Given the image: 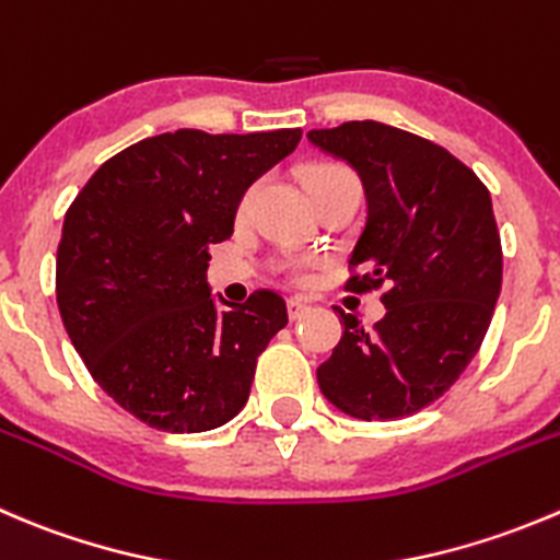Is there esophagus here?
I'll return each mask as SVG.
<instances>
[{
	"mask_svg": "<svg viewBox=\"0 0 560 560\" xmlns=\"http://www.w3.org/2000/svg\"><path fill=\"white\" fill-rule=\"evenodd\" d=\"M287 308H290V319H301L303 314L308 312V303L303 298H290L287 301Z\"/></svg>",
	"mask_w": 560,
	"mask_h": 560,
	"instance_id": "1",
	"label": "esophagus"
}]
</instances>
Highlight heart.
<instances>
[{
    "instance_id": "b5f03b06",
    "label": "heart",
    "mask_w": 560,
    "mask_h": 560,
    "mask_svg": "<svg viewBox=\"0 0 560 560\" xmlns=\"http://www.w3.org/2000/svg\"><path fill=\"white\" fill-rule=\"evenodd\" d=\"M330 175H347V170H345V166H334V164L314 166V170L308 172V180H306V183H312V180H319V177H330ZM248 199H252V194H248V197L243 199V208H246V205H248Z\"/></svg>"
}]
</instances>
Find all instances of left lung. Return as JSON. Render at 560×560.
I'll use <instances>...</instances> for the list:
<instances>
[{"label": "left lung", "mask_w": 560, "mask_h": 560, "mask_svg": "<svg viewBox=\"0 0 560 560\" xmlns=\"http://www.w3.org/2000/svg\"><path fill=\"white\" fill-rule=\"evenodd\" d=\"M306 136L355 170L366 197L350 254L363 276L347 287L388 284L374 330L339 308L345 334L319 390L361 421L410 416L457 383L490 328L503 276L490 191L441 144L374 119Z\"/></svg>", "instance_id": "obj_1"}]
</instances>
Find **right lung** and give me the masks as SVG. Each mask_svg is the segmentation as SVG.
Instances as JSON below:
<instances>
[{
  "mask_svg": "<svg viewBox=\"0 0 560 560\" xmlns=\"http://www.w3.org/2000/svg\"><path fill=\"white\" fill-rule=\"evenodd\" d=\"M301 136H150L108 159L65 213V330L95 383L144 424L208 432L248 401L257 355L287 325V303L268 290L241 306L213 295L208 246L232 235L246 188Z\"/></svg>",
  "mask_w": 560,
  "mask_h": 560,
  "instance_id": "obj_1",
  "label": "right lung"
}]
</instances>
